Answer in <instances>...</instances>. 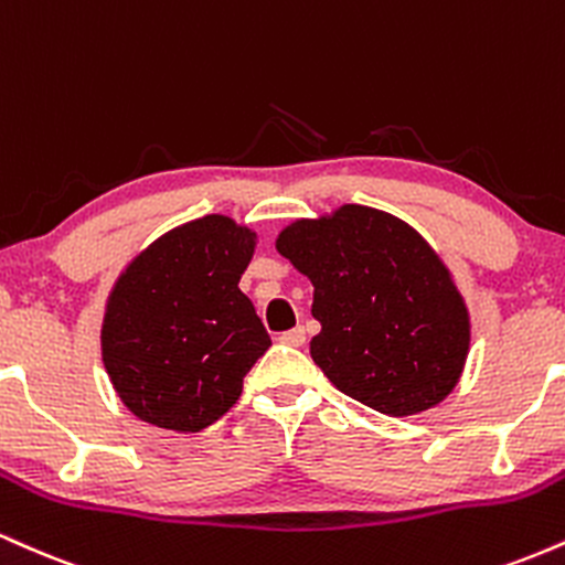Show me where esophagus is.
<instances>
[{"label": "esophagus", "mask_w": 565, "mask_h": 565, "mask_svg": "<svg viewBox=\"0 0 565 565\" xmlns=\"http://www.w3.org/2000/svg\"><path fill=\"white\" fill-rule=\"evenodd\" d=\"M278 340H281L284 345L300 348V345H305V340H308V337H305V327H295V329H289V332H284L281 337H278Z\"/></svg>", "instance_id": "34e87169"}]
</instances>
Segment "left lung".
<instances>
[{"label":"left lung","mask_w":565,"mask_h":565,"mask_svg":"<svg viewBox=\"0 0 565 565\" xmlns=\"http://www.w3.org/2000/svg\"><path fill=\"white\" fill-rule=\"evenodd\" d=\"M276 249L313 284L310 355L337 391L380 414L440 404L462 374L468 308L417 231L372 206L297 220Z\"/></svg>","instance_id":"obj_1"}]
</instances>
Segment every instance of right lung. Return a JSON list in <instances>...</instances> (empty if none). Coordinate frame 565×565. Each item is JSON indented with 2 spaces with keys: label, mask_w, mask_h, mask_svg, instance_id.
Returning a JSON list of instances; mask_svg holds the SVG:
<instances>
[{
  "label": "right lung",
  "mask_w": 565,
  "mask_h": 565,
  "mask_svg": "<svg viewBox=\"0 0 565 565\" xmlns=\"http://www.w3.org/2000/svg\"><path fill=\"white\" fill-rule=\"evenodd\" d=\"M252 252L255 233L206 215L164 233L119 276L103 319V364L142 423L199 433L238 401L270 348L238 289Z\"/></svg>",
  "instance_id": "right-lung-1"
}]
</instances>
